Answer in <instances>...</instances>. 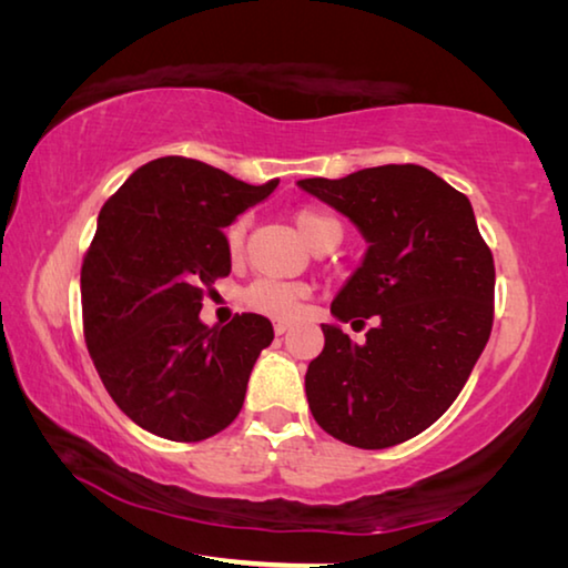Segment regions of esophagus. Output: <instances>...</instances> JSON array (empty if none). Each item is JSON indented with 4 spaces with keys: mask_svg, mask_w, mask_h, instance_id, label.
Here are the masks:
<instances>
[{
    "mask_svg": "<svg viewBox=\"0 0 568 568\" xmlns=\"http://www.w3.org/2000/svg\"><path fill=\"white\" fill-rule=\"evenodd\" d=\"M273 328H275V333H277V335H283V333L291 331V323H287V321H275Z\"/></svg>",
    "mask_w": 568,
    "mask_h": 568,
    "instance_id": "1",
    "label": "esophagus"
}]
</instances>
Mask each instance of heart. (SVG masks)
Returning a JSON list of instances; mask_svg holds the SVG:
<instances>
[{
  "instance_id": "obj_1",
  "label": "heart",
  "mask_w": 568,
  "mask_h": 568,
  "mask_svg": "<svg viewBox=\"0 0 568 568\" xmlns=\"http://www.w3.org/2000/svg\"><path fill=\"white\" fill-rule=\"evenodd\" d=\"M293 223L297 233L305 240L307 245L315 247L321 245L323 240H341V223L331 215L318 213V210H297L293 215ZM245 237V223L237 220V223L227 230V250L230 253H237L243 247ZM307 291L301 283H281V281H257L247 287V303L261 311L271 318H293V315L301 313V305L305 301Z\"/></svg>"
}]
</instances>
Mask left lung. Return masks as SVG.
<instances>
[{
	"label": "left lung",
	"mask_w": 568,
	"mask_h": 568,
	"mask_svg": "<svg viewBox=\"0 0 568 568\" xmlns=\"http://www.w3.org/2000/svg\"><path fill=\"white\" fill-rule=\"evenodd\" d=\"M297 187L358 227L365 255L333 297L338 322L377 321L365 344L323 323L305 373L313 418L358 448L403 444L444 416L494 323V257L468 197L420 165L365 168Z\"/></svg>",
	"instance_id": "left-lung-1"
}]
</instances>
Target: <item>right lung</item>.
Masks as SVG:
<instances>
[{
	"label": "right lung",
	"mask_w": 568,
	"mask_h": 568,
	"mask_svg": "<svg viewBox=\"0 0 568 568\" xmlns=\"http://www.w3.org/2000/svg\"><path fill=\"white\" fill-rule=\"evenodd\" d=\"M275 187L158 158L100 210L82 265L84 338L112 400L150 434L203 440L243 408L273 323L243 313L207 328L200 307L203 287L230 273L225 227Z\"/></svg>",
	"instance_id": "add662e5"
}]
</instances>
